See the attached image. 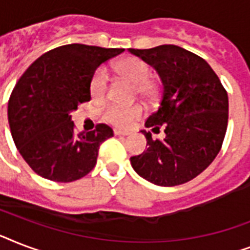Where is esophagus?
Listing matches in <instances>:
<instances>
[{
    "label": "esophagus",
    "mask_w": 250,
    "mask_h": 250,
    "mask_svg": "<svg viewBox=\"0 0 250 250\" xmlns=\"http://www.w3.org/2000/svg\"><path fill=\"white\" fill-rule=\"evenodd\" d=\"M114 135H117V136H127L128 132H123V131H119V129H114Z\"/></svg>",
    "instance_id": "obj_1"
}]
</instances>
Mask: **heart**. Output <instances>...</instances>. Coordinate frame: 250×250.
Instances as JSON below:
<instances>
[{
	"label": "heart",
	"mask_w": 250,
	"mask_h": 250,
	"mask_svg": "<svg viewBox=\"0 0 250 250\" xmlns=\"http://www.w3.org/2000/svg\"><path fill=\"white\" fill-rule=\"evenodd\" d=\"M114 70L117 71L118 75L131 82L141 97L152 100L158 93L156 83L149 79L150 67L145 61L140 60L137 57H125L114 64ZM89 89L93 98L98 100L105 96L106 89H107V74H106L105 68L100 67L98 70H96L90 79ZM143 113H144V110L140 105H109L104 111V118L107 123L115 125V127L128 128L137 119H140Z\"/></svg>",
	"instance_id": "heart-1"
}]
</instances>
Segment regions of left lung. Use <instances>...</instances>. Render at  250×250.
<instances>
[{
	"label": "left lung",
	"instance_id": "8db88e82",
	"mask_svg": "<svg viewBox=\"0 0 250 250\" xmlns=\"http://www.w3.org/2000/svg\"><path fill=\"white\" fill-rule=\"evenodd\" d=\"M153 66L162 82L160 107L145 122L164 140H153L145 129L146 146L131 157L133 170L145 180L174 187L200 175L217 157L229 122V96L209 63L176 45L128 49Z\"/></svg>",
	"mask_w": 250,
	"mask_h": 250
}]
</instances>
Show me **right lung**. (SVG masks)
Instances as JSON below:
<instances>
[{
	"label": "right lung",
	"mask_w": 250,
	"mask_h": 250,
	"mask_svg": "<svg viewBox=\"0 0 250 250\" xmlns=\"http://www.w3.org/2000/svg\"><path fill=\"white\" fill-rule=\"evenodd\" d=\"M125 52L83 44L49 50L29 66L10 96V131L21 156L37 175L60 183L85 176L100 145L114 135L107 125L76 133L71 113L89 101L98 66Z\"/></svg>",
	"instance_id": "right-lung-1"
}]
</instances>
